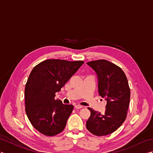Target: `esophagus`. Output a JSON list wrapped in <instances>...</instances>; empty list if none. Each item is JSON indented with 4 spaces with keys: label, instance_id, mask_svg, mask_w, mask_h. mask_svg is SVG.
<instances>
[{
    "label": "esophagus",
    "instance_id": "34e87169",
    "mask_svg": "<svg viewBox=\"0 0 153 153\" xmlns=\"http://www.w3.org/2000/svg\"><path fill=\"white\" fill-rule=\"evenodd\" d=\"M83 107V106H81V105H77L75 106V108L76 109H80V108H82Z\"/></svg>",
    "mask_w": 153,
    "mask_h": 153
}]
</instances>
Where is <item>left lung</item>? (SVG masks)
I'll use <instances>...</instances> for the list:
<instances>
[{
  "instance_id": "obj_1",
  "label": "left lung",
  "mask_w": 153,
  "mask_h": 153,
  "mask_svg": "<svg viewBox=\"0 0 153 153\" xmlns=\"http://www.w3.org/2000/svg\"><path fill=\"white\" fill-rule=\"evenodd\" d=\"M96 72L100 96L107 100L104 114L88 108L91 116L86 127L96 136L114 132L126 119L131 91L127 77L118 66L105 59L87 62Z\"/></svg>"
}]
</instances>
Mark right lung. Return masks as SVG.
Returning <instances> with one entry per match:
<instances>
[{
  "mask_svg": "<svg viewBox=\"0 0 153 153\" xmlns=\"http://www.w3.org/2000/svg\"><path fill=\"white\" fill-rule=\"evenodd\" d=\"M83 61L47 59L33 68L26 82L25 111L33 127L46 136H55L64 130L73 111L72 105L55 100L81 66Z\"/></svg>",
  "mask_w": 153,
  "mask_h": 153,
  "instance_id": "1",
  "label": "right lung"
}]
</instances>
